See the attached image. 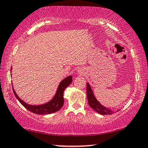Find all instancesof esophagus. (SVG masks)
Returning a JSON list of instances; mask_svg holds the SVG:
<instances>
[{
    "label": "esophagus",
    "instance_id": "34e87169",
    "mask_svg": "<svg viewBox=\"0 0 148 148\" xmlns=\"http://www.w3.org/2000/svg\"><path fill=\"white\" fill-rule=\"evenodd\" d=\"M78 74H80V75H82V74H84V70L82 68H79L78 70Z\"/></svg>",
    "mask_w": 148,
    "mask_h": 148
}]
</instances>
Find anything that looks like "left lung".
<instances>
[{"mask_svg": "<svg viewBox=\"0 0 148 148\" xmlns=\"http://www.w3.org/2000/svg\"><path fill=\"white\" fill-rule=\"evenodd\" d=\"M86 95H87L88 103L89 106L93 109L95 111H96L97 113L102 115H106V114H112L114 113L113 110H112L110 108H106L103 105H101L98 101V100L95 97L93 92H92V88L90 87V85L88 82H86Z\"/></svg>", "mask_w": 148, "mask_h": 148, "instance_id": "left-lung-1", "label": "left lung"}]
</instances>
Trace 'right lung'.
<instances>
[{"label":"right lung","instance_id":"add662e5","mask_svg":"<svg viewBox=\"0 0 148 148\" xmlns=\"http://www.w3.org/2000/svg\"><path fill=\"white\" fill-rule=\"evenodd\" d=\"M12 69V68H11ZM72 76H67L63 79L62 81L60 82V84H59L58 89L56 90V94L53 96V97L51 99L50 101L47 102V103L40 104V105H31V104H27L23 101L22 99H21L17 95L16 92L13 88V92L15 97L17 99V100L20 102L21 105L28 110L29 111L34 114H41V115H46V114H49L54 113L60 110L61 108H62L63 105L64 103V92L65 89H66L67 86H68L70 84L72 83ZM13 86V85H12Z\"/></svg>","mask_w":148,"mask_h":148}]
</instances>
